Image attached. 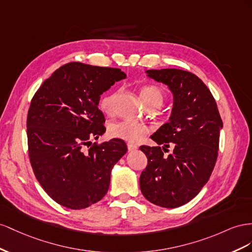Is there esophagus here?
I'll list each match as a JSON object with an SVG mask.
<instances>
[{"label": "esophagus", "mask_w": 252, "mask_h": 252, "mask_svg": "<svg viewBox=\"0 0 252 252\" xmlns=\"http://www.w3.org/2000/svg\"><path fill=\"white\" fill-rule=\"evenodd\" d=\"M127 150L130 151V152H132V151H135V150H137V146H135L134 143H131V142H127Z\"/></svg>", "instance_id": "34e87169"}]
</instances>
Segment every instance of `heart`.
<instances>
[{
	"mask_svg": "<svg viewBox=\"0 0 252 252\" xmlns=\"http://www.w3.org/2000/svg\"><path fill=\"white\" fill-rule=\"evenodd\" d=\"M118 95V92H112L103 96L100 100V107L105 113H112L114 111L115 100ZM140 98L147 106L161 105L164 100L163 91L157 85H143L139 91ZM150 132V128L140 122L132 120H122L114 122L110 126V133L113 137L124 139L130 142H137L141 140Z\"/></svg>",
	"mask_w": 252,
	"mask_h": 252,
	"instance_id": "1",
	"label": "heart"
}]
</instances>
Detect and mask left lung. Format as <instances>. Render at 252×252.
I'll list each match as a JSON object with an SVG mask.
<instances>
[{"instance_id":"obj_1","label":"left lung","mask_w":252,"mask_h":252,"mask_svg":"<svg viewBox=\"0 0 252 252\" xmlns=\"http://www.w3.org/2000/svg\"><path fill=\"white\" fill-rule=\"evenodd\" d=\"M148 76L169 86L174 96L170 121L151 138L165 148L141 146L148 158L139 178L140 190L149 202L176 208L195 197L209 181L217 162L222 127L217 102L210 90L190 71L176 68L150 69Z\"/></svg>"}]
</instances>
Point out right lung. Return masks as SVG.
Here are the masks:
<instances>
[{"instance_id": "right-lung-1", "label": "right lung", "mask_w": 252, "mask_h": 252, "mask_svg": "<svg viewBox=\"0 0 252 252\" xmlns=\"http://www.w3.org/2000/svg\"><path fill=\"white\" fill-rule=\"evenodd\" d=\"M125 78L119 68L69 62L33 95L26 122L28 156L38 182L56 203L84 209L109 190L111 171L126 145L119 138L92 139L105 132L100 95Z\"/></svg>"}]
</instances>
